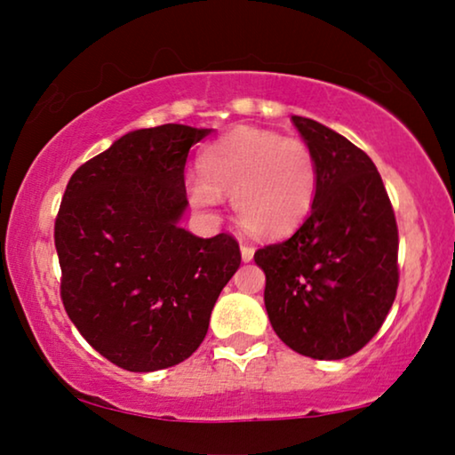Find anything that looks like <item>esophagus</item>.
I'll return each instance as SVG.
<instances>
[{"mask_svg": "<svg viewBox=\"0 0 455 455\" xmlns=\"http://www.w3.org/2000/svg\"><path fill=\"white\" fill-rule=\"evenodd\" d=\"M240 252H242V260H244V263H248V260H252V257H254V248L248 246V244H242L240 246Z\"/></svg>", "mask_w": 455, "mask_h": 455, "instance_id": "obj_1", "label": "esophagus"}]
</instances>
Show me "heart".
Segmentation results:
<instances>
[{"label":"heart","mask_w":455,"mask_h":455,"mask_svg":"<svg viewBox=\"0 0 455 455\" xmlns=\"http://www.w3.org/2000/svg\"><path fill=\"white\" fill-rule=\"evenodd\" d=\"M188 196L213 211L232 195L235 217L260 238H282L302 226L319 188V164L307 142L273 130L235 128L201 155Z\"/></svg>","instance_id":"heart-1"}]
</instances>
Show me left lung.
Returning <instances> with one entry per match:
<instances>
[{
    "instance_id": "8db88e82",
    "label": "left lung",
    "mask_w": 455,
    "mask_h": 455,
    "mask_svg": "<svg viewBox=\"0 0 455 455\" xmlns=\"http://www.w3.org/2000/svg\"><path fill=\"white\" fill-rule=\"evenodd\" d=\"M291 122L313 148L319 188L291 238L259 248L273 331L315 360L356 354L381 329L395 300L397 223L369 155L308 117Z\"/></svg>"
}]
</instances>
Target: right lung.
I'll list each match as a JSON object with an SVG mask.
<instances>
[{
	"label": "right lung",
	"mask_w": 455,
	"mask_h": 455,
	"mask_svg": "<svg viewBox=\"0 0 455 455\" xmlns=\"http://www.w3.org/2000/svg\"><path fill=\"white\" fill-rule=\"evenodd\" d=\"M209 128L164 124L124 134L72 173L55 220L61 302L95 350L132 372L182 363L240 267L234 235L178 223L184 167Z\"/></svg>",
	"instance_id": "1"
}]
</instances>
